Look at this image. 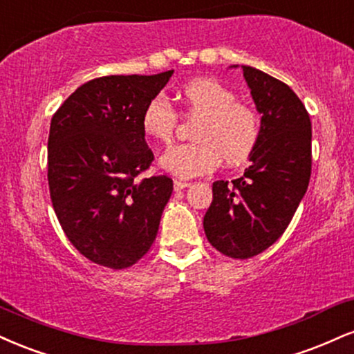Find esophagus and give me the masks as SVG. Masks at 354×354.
<instances>
[{"label":"esophagus","mask_w":354,"mask_h":354,"mask_svg":"<svg viewBox=\"0 0 354 354\" xmlns=\"http://www.w3.org/2000/svg\"><path fill=\"white\" fill-rule=\"evenodd\" d=\"M190 184L189 182H184V180H174V189L176 190H184L185 187H189Z\"/></svg>","instance_id":"34e87169"}]
</instances>
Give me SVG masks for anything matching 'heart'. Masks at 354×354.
<instances>
[{
    "mask_svg": "<svg viewBox=\"0 0 354 354\" xmlns=\"http://www.w3.org/2000/svg\"><path fill=\"white\" fill-rule=\"evenodd\" d=\"M177 97L187 115H195L194 142L176 145L160 157V167L178 178L209 174L223 160L227 165L247 162L260 142V118L217 79L195 77L178 87ZM176 112L164 99L145 104L140 129L147 139L169 144L176 131Z\"/></svg>",
    "mask_w": 354,
    "mask_h": 354,
    "instance_id": "1",
    "label": "heart"
}]
</instances>
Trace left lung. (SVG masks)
Returning <instances> with one entry per match:
<instances>
[{"label":"left lung","mask_w":354,"mask_h":354,"mask_svg":"<svg viewBox=\"0 0 354 354\" xmlns=\"http://www.w3.org/2000/svg\"><path fill=\"white\" fill-rule=\"evenodd\" d=\"M239 68V64L230 66ZM260 119V142L243 176L217 180L203 217L212 247L250 259L283 235L311 176V120L292 87L252 66H240Z\"/></svg>","instance_id":"obj_1"}]
</instances>
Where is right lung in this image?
Here are the masks:
<instances>
[{"label": "right lung", "instance_id": "add662e5", "mask_svg": "<svg viewBox=\"0 0 354 354\" xmlns=\"http://www.w3.org/2000/svg\"><path fill=\"white\" fill-rule=\"evenodd\" d=\"M172 74L93 79L51 119L48 182L54 212L69 242L102 267L127 268L142 259L172 195L167 176L137 178L153 160L140 115Z\"/></svg>", "mask_w": 354, "mask_h": 354}]
</instances>
